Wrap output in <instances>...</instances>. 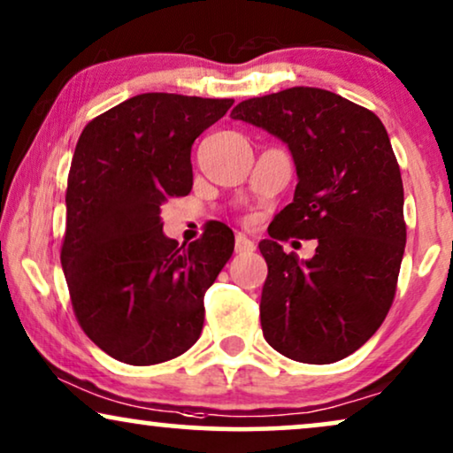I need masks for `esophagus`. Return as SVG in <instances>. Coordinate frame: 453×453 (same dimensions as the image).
I'll return each instance as SVG.
<instances>
[{"label": "esophagus", "instance_id": "34e87169", "mask_svg": "<svg viewBox=\"0 0 453 453\" xmlns=\"http://www.w3.org/2000/svg\"><path fill=\"white\" fill-rule=\"evenodd\" d=\"M234 249H236L238 255H244V252H252L257 249L255 242H252L250 238H246L244 234H236V244H234Z\"/></svg>", "mask_w": 453, "mask_h": 453}]
</instances>
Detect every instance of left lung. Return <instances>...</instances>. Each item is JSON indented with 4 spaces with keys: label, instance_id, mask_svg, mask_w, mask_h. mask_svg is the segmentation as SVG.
Returning <instances> with one entry per match:
<instances>
[{
    "label": "left lung",
    "instance_id": "obj_1",
    "mask_svg": "<svg viewBox=\"0 0 453 453\" xmlns=\"http://www.w3.org/2000/svg\"><path fill=\"white\" fill-rule=\"evenodd\" d=\"M288 144L294 201L275 215L261 327L269 346L309 365L349 357L381 327L394 303L406 246L403 186L388 130L375 113L331 90L294 87L232 110ZM317 239L300 262L280 239Z\"/></svg>",
    "mask_w": 453,
    "mask_h": 453
}]
</instances>
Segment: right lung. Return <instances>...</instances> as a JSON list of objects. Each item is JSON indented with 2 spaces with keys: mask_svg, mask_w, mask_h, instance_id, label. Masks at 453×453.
<instances>
[{
  "mask_svg": "<svg viewBox=\"0 0 453 453\" xmlns=\"http://www.w3.org/2000/svg\"><path fill=\"white\" fill-rule=\"evenodd\" d=\"M234 99L142 93L90 119L65 190L62 269L84 334L119 363L184 354L204 321V292L234 252L213 223L188 246L167 238L161 204L192 188V142Z\"/></svg>",
  "mask_w": 453,
  "mask_h": 453,
  "instance_id": "obj_1",
  "label": "right lung"
}]
</instances>
